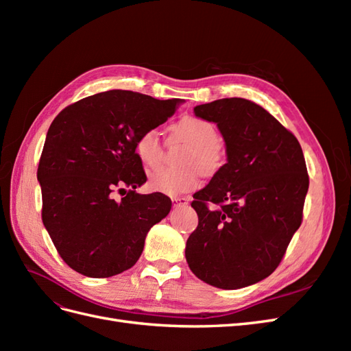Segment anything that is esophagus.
I'll use <instances>...</instances> for the list:
<instances>
[{"label": "esophagus", "instance_id": "esophagus-1", "mask_svg": "<svg viewBox=\"0 0 351 351\" xmlns=\"http://www.w3.org/2000/svg\"><path fill=\"white\" fill-rule=\"evenodd\" d=\"M171 200H173L174 206H180V205H187L190 202V197H187V196H173Z\"/></svg>", "mask_w": 351, "mask_h": 351}]
</instances>
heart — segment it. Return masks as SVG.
Listing matches in <instances>:
<instances>
[{
    "mask_svg": "<svg viewBox=\"0 0 351 351\" xmlns=\"http://www.w3.org/2000/svg\"><path fill=\"white\" fill-rule=\"evenodd\" d=\"M173 133L190 146L182 159L187 167L180 169L164 168L151 176V189L165 195H180L196 189L199 184L198 167L202 173L210 176L224 164V152L218 142V130L214 123L196 115H186L174 123ZM134 152L146 168L159 167L162 161V145L158 132L155 129L143 130L136 137Z\"/></svg>",
    "mask_w": 351,
    "mask_h": 351,
    "instance_id": "1",
    "label": "heart"
}]
</instances>
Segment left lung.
I'll return each mask as SVG.
<instances>
[{
  "mask_svg": "<svg viewBox=\"0 0 351 351\" xmlns=\"http://www.w3.org/2000/svg\"><path fill=\"white\" fill-rule=\"evenodd\" d=\"M217 123L227 164L193 195L197 228L186 243L196 277L236 290L269 277L303 219L309 176L295 136L261 105L224 98L195 107Z\"/></svg>",
  "mask_w": 351,
  "mask_h": 351,
  "instance_id": "left-lung-1",
  "label": "left lung"
}]
</instances>
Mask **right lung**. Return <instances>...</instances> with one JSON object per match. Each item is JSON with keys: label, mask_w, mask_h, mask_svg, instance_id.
I'll list each match as a JSON object with an SVG mask.
<instances>
[{"label": "right lung", "mask_w": 351, "mask_h": 351, "mask_svg": "<svg viewBox=\"0 0 351 351\" xmlns=\"http://www.w3.org/2000/svg\"><path fill=\"white\" fill-rule=\"evenodd\" d=\"M180 102L117 89L69 105L51 123L38 165L42 222L71 269L108 278L141 258L147 231L168 215L171 199L136 193L146 174L134 142ZM114 191L123 197L115 201Z\"/></svg>", "instance_id": "1"}]
</instances>
